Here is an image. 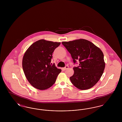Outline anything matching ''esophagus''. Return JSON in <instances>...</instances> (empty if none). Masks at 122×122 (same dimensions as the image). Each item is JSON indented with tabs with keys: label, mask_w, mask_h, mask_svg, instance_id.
<instances>
[{
	"label": "esophagus",
	"mask_w": 122,
	"mask_h": 122,
	"mask_svg": "<svg viewBox=\"0 0 122 122\" xmlns=\"http://www.w3.org/2000/svg\"><path fill=\"white\" fill-rule=\"evenodd\" d=\"M69 68V66H65L64 68H63V70H67V69H68Z\"/></svg>",
	"instance_id": "34e87169"
}]
</instances>
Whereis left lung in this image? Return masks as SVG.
I'll list each match as a JSON object with an SVG mask.
<instances>
[{"label": "left lung", "mask_w": 122, "mask_h": 122, "mask_svg": "<svg viewBox=\"0 0 122 122\" xmlns=\"http://www.w3.org/2000/svg\"><path fill=\"white\" fill-rule=\"evenodd\" d=\"M62 44L71 55L73 62L79 61L74 67V75L70 80L74 86L81 90L94 86L102 75L105 63L102 50L90 41L84 39L63 41Z\"/></svg>", "instance_id": "left-lung-1"}]
</instances>
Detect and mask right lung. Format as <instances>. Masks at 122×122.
<instances>
[{
    "label": "right lung",
    "mask_w": 122,
    "mask_h": 122,
    "mask_svg": "<svg viewBox=\"0 0 122 122\" xmlns=\"http://www.w3.org/2000/svg\"><path fill=\"white\" fill-rule=\"evenodd\" d=\"M60 43L41 39L31 44L25 53L22 59L24 72L35 88L46 90L55 83L61 70L50 63L52 53Z\"/></svg>",
    "instance_id": "obj_1"
}]
</instances>
